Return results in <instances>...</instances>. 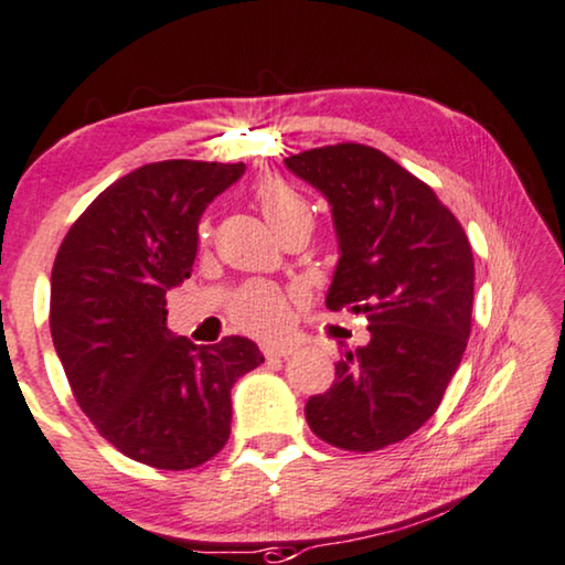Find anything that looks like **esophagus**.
Here are the masks:
<instances>
[{
	"label": "esophagus",
	"mask_w": 565,
	"mask_h": 565,
	"mask_svg": "<svg viewBox=\"0 0 565 565\" xmlns=\"http://www.w3.org/2000/svg\"><path fill=\"white\" fill-rule=\"evenodd\" d=\"M264 355L268 361L286 359V355H291V345H268V348H264Z\"/></svg>",
	"instance_id": "obj_1"
}]
</instances>
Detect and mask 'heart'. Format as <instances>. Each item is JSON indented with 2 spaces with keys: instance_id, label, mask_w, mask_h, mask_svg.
Segmentation results:
<instances>
[{
  "instance_id": "1",
  "label": "heart",
  "mask_w": 565,
  "mask_h": 565,
  "mask_svg": "<svg viewBox=\"0 0 565 565\" xmlns=\"http://www.w3.org/2000/svg\"><path fill=\"white\" fill-rule=\"evenodd\" d=\"M256 200L276 235L301 220H312V210L305 196L281 179L260 181ZM202 237H206V225H202ZM230 320L235 322V328L256 338H281L291 322V299L271 284H248L230 301Z\"/></svg>"
}]
</instances>
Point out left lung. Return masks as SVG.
<instances>
[{"label":"left lung","mask_w":565,"mask_h":565,"mask_svg":"<svg viewBox=\"0 0 565 565\" xmlns=\"http://www.w3.org/2000/svg\"><path fill=\"white\" fill-rule=\"evenodd\" d=\"M322 192L338 235L324 305L365 315L371 340L309 396L317 438L369 452L419 430L440 407L471 335V243L430 186L376 148L338 142L284 158Z\"/></svg>","instance_id":"1"}]
</instances>
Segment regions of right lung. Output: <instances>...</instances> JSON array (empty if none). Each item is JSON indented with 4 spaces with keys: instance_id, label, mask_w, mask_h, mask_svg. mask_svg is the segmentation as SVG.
Returning a JSON list of instances; mask_svg holds the SVG:
<instances>
[{
    "instance_id": "obj_1",
    "label": "right lung",
    "mask_w": 565,
    "mask_h": 565,
    "mask_svg": "<svg viewBox=\"0 0 565 565\" xmlns=\"http://www.w3.org/2000/svg\"><path fill=\"white\" fill-rule=\"evenodd\" d=\"M243 171L140 166L86 206L53 264L51 335L78 407L127 458L163 471L225 448L230 388L264 363L248 338L194 345L166 328V294L192 274L206 204Z\"/></svg>"
}]
</instances>
